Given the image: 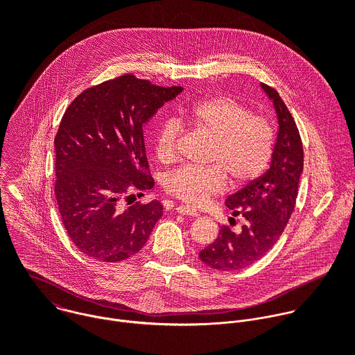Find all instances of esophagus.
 Masks as SVG:
<instances>
[{
    "mask_svg": "<svg viewBox=\"0 0 355 355\" xmlns=\"http://www.w3.org/2000/svg\"><path fill=\"white\" fill-rule=\"evenodd\" d=\"M175 211L178 214H181V215H188V216H198L199 215V212L196 209H193V208H191L188 205H180V207L175 208Z\"/></svg>",
    "mask_w": 355,
    "mask_h": 355,
    "instance_id": "esophagus-1",
    "label": "esophagus"
}]
</instances>
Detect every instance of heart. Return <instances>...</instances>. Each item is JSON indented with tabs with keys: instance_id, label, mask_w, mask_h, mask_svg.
Wrapping results in <instances>:
<instances>
[{
	"instance_id": "1",
	"label": "heart",
	"mask_w": 355,
	"mask_h": 355,
	"mask_svg": "<svg viewBox=\"0 0 355 355\" xmlns=\"http://www.w3.org/2000/svg\"><path fill=\"white\" fill-rule=\"evenodd\" d=\"M185 122L212 137L208 167L181 166L164 181L166 191L187 202L200 205L227 187L257 180L268 167L275 144V132L268 118L251 114L237 99L226 95L209 96L180 110ZM182 123L166 118L155 133V153L162 163L177 157Z\"/></svg>"
}]
</instances>
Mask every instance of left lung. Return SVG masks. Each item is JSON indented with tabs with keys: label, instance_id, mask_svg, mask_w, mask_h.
I'll return each mask as SVG.
<instances>
[{
	"label": "left lung",
	"instance_id": "left-lung-1",
	"mask_svg": "<svg viewBox=\"0 0 355 355\" xmlns=\"http://www.w3.org/2000/svg\"><path fill=\"white\" fill-rule=\"evenodd\" d=\"M261 87L277 111V143L267 173L226 199V207L234 216L241 215L244 225L239 230L223 225L218 239L199 252V259L207 266L222 271L248 267L267 254L282 234L296 204L303 171L299 129L279 94L267 84Z\"/></svg>",
	"mask_w": 355,
	"mask_h": 355
}]
</instances>
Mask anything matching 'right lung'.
<instances>
[{"instance_id": "obj_1", "label": "right lung", "mask_w": 355, "mask_h": 355, "mask_svg": "<svg viewBox=\"0 0 355 355\" xmlns=\"http://www.w3.org/2000/svg\"><path fill=\"white\" fill-rule=\"evenodd\" d=\"M181 91L123 74L84 89L66 110L55 137V195L63 226L83 254L123 261L141 250L162 218L159 200L129 199L155 185L143 125Z\"/></svg>"}]
</instances>
